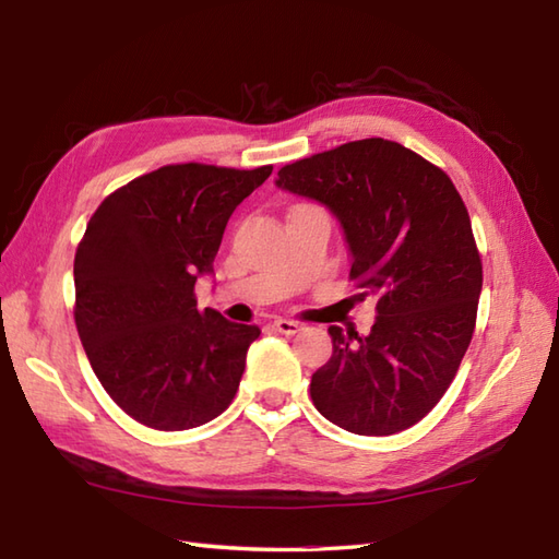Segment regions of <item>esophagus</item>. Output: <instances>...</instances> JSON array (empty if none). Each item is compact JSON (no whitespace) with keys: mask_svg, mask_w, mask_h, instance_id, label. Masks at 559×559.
Returning <instances> with one entry per match:
<instances>
[{"mask_svg":"<svg viewBox=\"0 0 559 559\" xmlns=\"http://www.w3.org/2000/svg\"><path fill=\"white\" fill-rule=\"evenodd\" d=\"M273 326H276L281 334H286V336H295V334H298V331H302V324L293 322V319H276V322H273Z\"/></svg>","mask_w":559,"mask_h":559,"instance_id":"obj_1","label":"esophagus"}]
</instances>
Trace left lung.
Masks as SVG:
<instances>
[{"instance_id": "8db88e82", "label": "left lung", "mask_w": 559, "mask_h": 559, "mask_svg": "<svg viewBox=\"0 0 559 559\" xmlns=\"http://www.w3.org/2000/svg\"><path fill=\"white\" fill-rule=\"evenodd\" d=\"M276 185L334 213L350 281L377 295L370 336L329 326L317 411L355 435L408 430L444 396L476 329L483 261L466 204L442 168L379 136L283 165Z\"/></svg>"}]
</instances>
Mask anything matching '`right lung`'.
I'll use <instances>...</instances> for the list:
<instances>
[{
    "label": "right lung",
    "mask_w": 559,
    "mask_h": 559,
    "mask_svg": "<svg viewBox=\"0 0 559 559\" xmlns=\"http://www.w3.org/2000/svg\"><path fill=\"white\" fill-rule=\"evenodd\" d=\"M204 163L163 165L115 189L76 247V331L103 389L153 430L199 427L230 406L259 326L197 310L223 230L271 175Z\"/></svg>",
    "instance_id": "right-lung-1"
}]
</instances>
